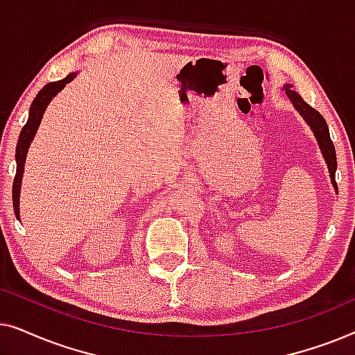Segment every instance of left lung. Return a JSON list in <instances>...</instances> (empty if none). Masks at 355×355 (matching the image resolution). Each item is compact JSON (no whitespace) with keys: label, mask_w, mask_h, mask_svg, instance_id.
Listing matches in <instances>:
<instances>
[{"label":"left lung","mask_w":355,"mask_h":355,"mask_svg":"<svg viewBox=\"0 0 355 355\" xmlns=\"http://www.w3.org/2000/svg\"><path fill=\"white\" fill-rule=\"evenodd\" d=\"M284 89H286V95H288L291 101H293L295 110H297L299 113L304 116V119L307 121L310 128H312L315 137H317V140H318L320 148H322L323 157H324V159H327V164H328V169H329V176H331L333 186L338 191L336 179H334V174H336V168H338L336 152H334L333 140H331V137H329V130H328L327 121H324L323 116L320 114L317 110L305 103V101L300 98V96L293 90V87L284 85Z\"/></svg>","instance_id":"obj_1"}]
</instances>
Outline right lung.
<instances>
[{"mask_svg": "<svg viewBox=\"0 0 355 355\" xmlns=\"http://www.w3.org/2000/svg\"><path fill=\"white\" fill-rule=\"evenodd\" d=\"M76 76H77L76 72H72V74L64 77L62 80L50 82V84H46L40 92H38L35 100L32 101L31 111H28V119L21 130V135H19L17 147H16L17 169H16V176H14V184H12V203H14V213H16L17 220H19V192H21L24 163H26L28 145H31V142L33 140V135H35L38 125H40V121L43 118V113H45L48 103H50L53 96H55L60 90L64 89L66 84H69Z\"/></svg>", "mask_w": 355, "mask_h": 355, "instance_id": "obj_1", "label": "right lung"}]
</instances>
